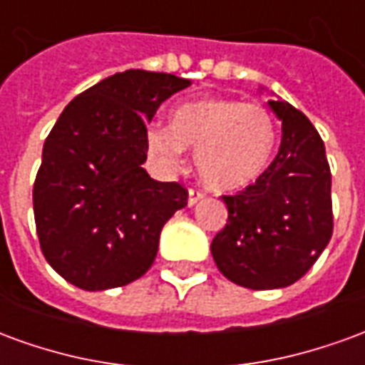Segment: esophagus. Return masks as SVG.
<instances>
[{
    "mask_svg": "<svg viewBox=\"0 0 365 365\" xmlns=\"http://www.w3.org/2000/svg\"><path fill=\"white\" fill-rule=\"evenodd\" d=\"M205 197V193L201 190H190V193H187V205L193 207L197 201H201V199Z\"/></svg>",
    "mask_w": 365,
    "mask_h": 365,
    "instance_id": "34e87169",
    "label": "esophagus"
}]
</instances>
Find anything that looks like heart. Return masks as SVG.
I'll return each mask as SVG.
<instances>
[{
    "instance_id": "obj_1",
    "label": "heart",
    "mask_w": 365,
    "mask_h": 365,
    "mask_svg": "<svg viewBox=\"0 0 365 365\" xmlns=\"http://www.w3.org/2000/svg\"><path fill=\"white\" fill-rule=\"evenodd\" d=\"M275 123L266 107L240 99H205L172 113L170 128L150 127V156L170 170L183 164V150L195 152V166L205 185L238 191L268 168L275 148Z\"/></svg>"
}]
</instances>
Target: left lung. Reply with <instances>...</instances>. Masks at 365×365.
Returning <instances> with one entry per match:
<instances>
[{
	"label": "left lung",
	"mask_w": 365,
	"mask_h": 365,
	"mask_svg": "<svg viewBox=\"0 0 365 365\" xmlns=\"http://www.w3.org/2000/svg\"><path fill=\"white\" fill-rule=\"evenodd\" d=\"M282 144L266 172L237 195H222L229 221L211 242L221 274L248 289L301 279L332 237L330 166L322 138L303 113L269 101Z\"/></svg>",
	"instance_id": "8db88e82"
}]
</instances>
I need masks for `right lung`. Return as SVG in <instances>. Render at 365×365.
I'll return each mask as SVG.
<instances>
[{
	"label": "right lung",
	"instance_id": "add662e5",
	"mask_svg": "<svg viewBox=\"0 0 365 365\" xmlns=\"http://www.w3.org/2000/svg\"><path fill=\"white\" fill-rule=\"evenodd\" d=\"M190 80L127 70L74 97L46 136L33 187L44 258L66 282L103 291L150 269L160 232L187 205L178 182L143 168L146 125Z\"/></svg>",
	"mask_w": 365,
	"mask_h": 365
}]
</instances>
